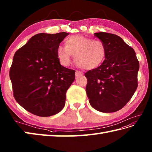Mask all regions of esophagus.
Returning a JSON list of instances; mask_svg holds the SVG:
<instances>
[{
  "label": "esophagus",
  "mask_w": 152,
  "mask_h": 152,
  "mask_svg": "<svg viewBox=\"0 0 152 152\" xmlns=\"http://www.w3.org/2000/svg\"><path fill=\"white\" fill-rule=\"evenodd\" d=\"M83 74V73L81 72H79V71H76V72H75V75H76L77 77L80 76V75H82Z\"/></svg>",
  "instance_id": "obj_1"
}]
</instances>
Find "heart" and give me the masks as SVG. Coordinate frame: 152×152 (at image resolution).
Segmentation results:
<instances>
[{"mask_svg": "<svg viewBox=\"0 0 152 152\" xmlns=\"http://www.w3.org/2000/svg\"><path fill=\"white\" fill-rule=\"evenodd\" d=\"M66 45L56 48V54L61 65L69 66L72 56L79 67L92 69L100 66L105 60L106 48L103 42L81 35H73L66 39Z\"/></svg>", "mask_w": 152, "mask_h": 152, "instance_id": "heart-1", "label": "heart"}]
</instances>
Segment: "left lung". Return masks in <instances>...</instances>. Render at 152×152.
<instances>
[{
    "label": "left lung",
    "instance_id": "obj_1",
    "mask_svg": "<svg viewBox=\"0 0 152 152\" xmlns=\"http://www.w3.org/2000/svg\"><path fill=\"white\" fill-rule=\"evenodd\" d=\"M94 36L106 46V55L101 66L85 73L86 95L95 110L115 112L128 103L137 88L139 61L134 49L120 37L105 32Z\"/></svg>",
    "mask_w": 152,
    "mask_h": 152
}]
</instances>
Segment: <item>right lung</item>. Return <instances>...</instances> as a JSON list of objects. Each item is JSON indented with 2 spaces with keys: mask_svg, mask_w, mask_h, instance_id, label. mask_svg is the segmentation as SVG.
<instances>
[{
  "mask_svg": "<svg viewBox=\"0 0 152 152\" xmlns=\"http://www.w3.org/2000/svg\"><path fill=\"white\" fill-rule=\"evenodd\" d=\"M69 33H39L14 56L10 69L15 100L25 110L40 117L60 112L75 72L60 65L56 48Z\"/></svg>",
  "mask_w": 152,
  "mask_h": 152,
  "instance_id": "1",
  "label": "right lung"
}]
</instances>
